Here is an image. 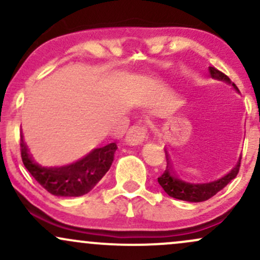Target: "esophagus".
<instances>
[{
  "label": "esophagus",
  "mask_w": 260,
  "mask_h": 260,
  "mask_svg": "<svg viewBox=\"0 0 260 260\" xmlns=\"http://www.w3.org/2000/svg\"><path fill=\"white\" fill-rule=\"evenodd\" d=\"M148 137V128L144 124L140 126H133L128 131L126 140L129 145H139L147 140Z\"/></svg>",
  "instance_id": "esophagus-1"
}]
</instances>
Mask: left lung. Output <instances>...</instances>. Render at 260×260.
<instances>
[{
  "label": "left lung",
  "instance_id": "obj_1",
  "mask_svg": "<svg viewBox=\"0 0 260 260\" xmlns=\"http://www.w3.org/2000/svg\"><path fill=\"white\" fill-rule=\"evenodd\" d=\"M209 72L213 78L219 79V80H225V82L230 83V84L234 85L236 90H238V88L236 84L231 83V80L226 74L220 72L219 70H216L215 67H209ZM166 170L162 175L157 178V182L161 187L164 188L166 193L170 197L176 199H180V201H186V202H204L208 201L209 198L214 197L219 190H221L223 187H226L234 178L237 176L238 171H240L241 166V159L238 160L237 165L235 166L228 175H225L220 180H216L214 182H209V183H188L180 180L177 176L174 175L172 172L171 166H170V159L169 155L166 154Z\"/></svg>",
  "mask_w": 260,
  "mask_h": 260
}]
</instances>
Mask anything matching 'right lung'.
I'll list each match as a JSON object with an SVG mask.
<instances>
[{"instance_id":"1","label":"right lung","mask_w":260,"mask_h":260,"mask_svg":"<svg viewBox=\"0 0 260 260\" xmlns=\"http://www.w3.org/2000/svg\"><path fill=\"white\" fill-rule=\"evenodd\" d=\"M116 149V143H110L94 149L70 165L45 168L31 159L23 136H20V155L25 169L41 187L57 197H79L90 192L111 168Z\"/></svg>"}]
</instances>
